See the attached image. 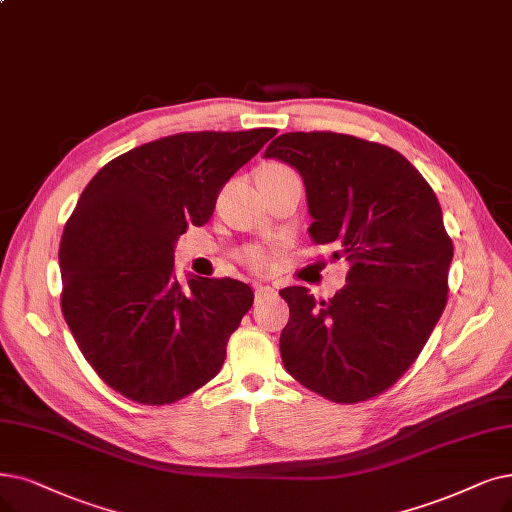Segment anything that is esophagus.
<instances>
[{"label": "esophagus", "instance_id": "34e87169", "mask_svg": "<svg viewBox=\"0 0 512 512\" xmlns=\"http://www.w3.org/2000/svg\"><path fill=\"white\" fill-rule=\"evenodd\" d=\"M256 300L262 298V296H269V294H275V288H271V285H258L256 288Z\"/></svg>", "mask_w": 512, "mask_h": 512}]
</instances>
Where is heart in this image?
<instances>
[{"mask_svg": "<svg viewBox=\"0 0 512 512\" xmlns=\"http://www.w3.org/2000/svg\"><path fill=\"white\" fill-rule=\"evenodd\" d=\"M288 172H292V170L288 166H283V163H267V166L260 168L258 174L277 176V174H288ZM239 260L243 264H248V267L254 269V271H267L271 267V256H269L267 250L260 248V245H250V248L241 250Z\"/></svg>", "mask_w": 512, "mask_h": 512, "instance_id": "heart-1", "label": "heart"}]
</instances>
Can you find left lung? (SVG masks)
<instances>
[{
  "instance_id": "left-lung-1",
  "label": "left lung",
  "mask_w": 512,
  "mask_h": 512,
  "mask_svg": "<svg viewBox=\"0 0 512 512\" xmlns=\"http://www.w3.org/2000/svg\"><path fill=\"white\" fill-rule=\"evenodd\" d=\"M264 157L300 172L313 241L351 262L330 300L300 285L279 292L290 306L285 370L334 403L378 397L410 370L447 304L454 245L437 195L401 153L349 134L288 132Z\"/></svg>"
}]
</instances>
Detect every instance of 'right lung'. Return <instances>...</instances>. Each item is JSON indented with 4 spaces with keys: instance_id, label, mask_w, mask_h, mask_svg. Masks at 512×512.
I'll list each match as a JSON object with an SVG mask.
<instances>
[{
    "instance_id": "add662e5",
    "label": "right lung",
    "mask_w": 512,
    "mask_h": 512,
    "mask_svg": "<svg viewBox=\"0 0 512 512\" xmlns=\"http://www.w3.org/2000/svg\"><path fill=\"white\" fill-rule=\"evenodd\" d=\"M277 134L182 132L109 161L88 182L60 239L63 309L94 372L142 405L208 384L254 292L231 277H174V245L206 224L229 178Z\"/></svg>"
}]
</instances>
